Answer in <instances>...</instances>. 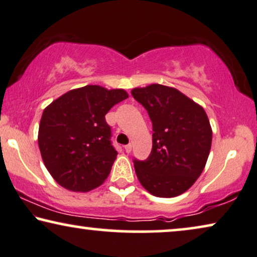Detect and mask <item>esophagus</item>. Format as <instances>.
<instances>
[{
    "label": "esophagus",
    "mask_w": 257,
    "mask_h": 257,
    "mask_svg": "<svg viewBox=\"0 0 257 257\" xmlns=\"http://www.w3.org/2000/svg\"><path fill=\"white\" fill-rule=\"evenodd\" d=\"M124 150H125V153H130V151H132V144H127V146H124Z\"/></svg>",
    "instance_id": "1"
}]
</instances>
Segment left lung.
I'll list each match as a JSON object with an SVG mask.
<instances>
[{
    "label": "left lung",
    "instance_id": "1",
    "mask_svg": "<svg viewBox=\"0 0 257 257\" xmlns=\"http://www.w3.org/2000/svg\"><path fill=\"white\" fill-rule=\"evenodd\" d=\"M153 122V150L134 161L141 185L153 196L173 198L199 178L212 146V128L200 104L169 86L153 84L132 91Z\"/></svg>",
    "mask_w": 257,
    "mask_h": 257
}]
</instances>
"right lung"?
Returning a JSON list of instances; mask_svg holds the SVG:
<instances>
[{"instance_id": "right-lung-1", "label": "right lung", "mask_w": 257, "mask_h": 257, "mask_svg": "<svg viewBox=\"0 0 257 257\" xmlns=\"http://www.w3.org/2000/svg\"><path fill=\"white\" fill-rule=\"evenodd\" d=\"M127 97L124 89L87 85L71 89L45 108L38 146L44 165L60 186L88 192L106 180L117 151L104 115Z\"/></svg>"}]
</instances>
